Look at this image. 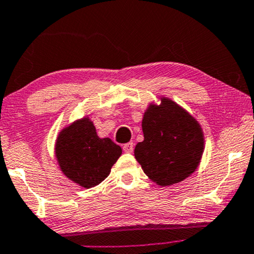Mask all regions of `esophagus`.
Instances as JSON below:
<instances>
[{
    "instance_id": "34e87169",
    "label": "esophagus",
    "mask_w": 254,
    "mask_h": 254,
    "mask_svg": "<svg viewBox=\"0 0 254 254\" xmlns=\"http://www.w3.org/2000/svg\"><path fill=\"white\" fill-rule=\"evenodd\" d=\"M123 150H124L125 152H127V153H131V152H133V150H134L133 142H128V143H126V144H124Z\"/></svg>"
}]
</instances>
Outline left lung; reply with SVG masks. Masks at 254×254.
<instances>
[{
    "instance_id": "8db88e82",
    "label": "left lung",
    "mask_w": 254,
    "mask_h": 254,
    "mask_svg": "<svg viewBox=\"0 0 254 254\" xmlns=\"http://www.w3.org/2000/svg\"><path fill=\"white\" fill-rule=\"evenodd\" d=\"M161 108L151 105L142 121L143 142L135 158L143 172L160 186L185 180L196 170L204 150L199 125L174 102L164 98Z\"/></svg>"
}]
</instances>
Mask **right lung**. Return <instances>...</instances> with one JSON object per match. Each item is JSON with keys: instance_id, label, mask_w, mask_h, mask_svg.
<instances>
[{"instance_id": "add662e5", "label": "right lung", "mask_w": 254, "mask_h": 254, "mask_svg": "<svg viewBox=\"0 0 254 254\" xmlns=\"http://www.w3.org/2000/svg\"><path fill=\"white\" fill-rule=\"evenodd\" d=\"M56 156L64 174L89 189L108 178L121 148L110 138L98 137L93 123L86 118L62 130Z\"/></svg>"}]
</instances>
